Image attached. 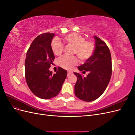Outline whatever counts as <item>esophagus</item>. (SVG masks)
Masks as SVG:
<instances>
[{
	"label": "esophagus",
	"instance_id": "1",
	"mask_svg": "<svg viewBox=\"0 0 135 135\" xmlns=\"http://www.w3.org/2000/svg\"><path fill=\"white\" fill-rule=\"evenodd\" d=\"M72 74H73V72L72 71H68V75H67V76H69L70 75H71Z\"/></svg>",
	"mask_w": 135,
	"mask_h": 135
}]
</instances>
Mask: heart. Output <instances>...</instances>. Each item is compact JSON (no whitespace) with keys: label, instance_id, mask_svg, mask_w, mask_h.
I'll return each mask as SVG.
<instances>
[{"label":"heart","instance_id":"1","mask_svg":"<svg viewBox=\"0 0 135 135\" xmlns=\"http://www.w3.org/2000/svg\"><path fill=\"white\" fill-rule=\"evenodd\" d=\"M64 40L69 44L74 46L73 54H76L79 58L86 61L92 56L95 50V44L90 40H85L83 36L78 33H71L64 36ZM64 46L60 40L55 38L51 42V49L55 55H60L64 50ZM79 63L76 56H62L58 60L59 66L68 70L71 69Z\"/></svg>","mask_w":135,"mask_h":135}]
</instances>
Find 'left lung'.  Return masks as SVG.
Listing matches in <instances>:
<instances>
[{"mask_svg":"<svg viewBox=\"0 0 135 135\" xmlns=\"http://www.w3.org/2000/svg\"><path fill=\"white\" fill-rule=\"evenodd\" d=\"M96 47L91 57L78 69L84 75L74 73L77 77L75 84V96L79 99L90 102L98 99L107 88L112 73V57L107 44L100 38L95 36Z\"/></svg>","mask_w":135,"mask_h":135,"instance_id":"8db88e82","label":"left lung"}]
</instances>
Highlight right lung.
<instances>
[{
	"label": "right lung",
	"instance_id": "right-lung-1",
	"mask_svg": "<svg viewBox=\"0 0 135 135\" xmlns=\"http://www.w3.org/2000/svg\"><path fill=\"white\" fill-rule=\"evenodd\" d=\"M54 35L46 32L36 36L26 53V83L31 91L42 99H50L57 95L67 76V71L60 67L54 74L49 70L55 59L51 49Z\"/></svg>",
	"mask_w": 135,
	"mask_h": 135
}]
</instances>
